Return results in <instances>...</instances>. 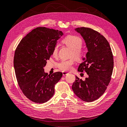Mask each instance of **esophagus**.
Listing matches in <instances>:
<instances>
[{"instance_id":"1","label":"esophagus","mask_w":127,"mask_h":127,"mask_svg":"<svg viewBox=\"0 0 127 127\" xmlns=\"http://www.w3.org/2000/svg\"><path fill=\"white\" fill-rule=\"evenodd\" d=\"M68 74V72H65V71H63V75H67Z\"/></svg>"}]
</instances>
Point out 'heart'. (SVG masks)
<instances>
[{
  "instance_id": "1",
  "label": "heart",
  "mask_w": 127,
  "mask_h": 127,
  "mask_svg": "<svg viewBox=\"0 0 127 127\" xmlns=\"http://www.w3.org/2000/svg\"><path fill=\"white\" fill-rule=\"evenodd\" d=\"M63 42L72 49L71 57H74L78 61H80L83 59L84 57V52L81 48L82 45V41L80 37L73 35H69L63 39ZM58 48V45H55L53 51L54 56L57 55ZM74 63V59L72 58L67 60H62L58 64L57 66L59 69L63 71H69L72 68Z\"/></svg>"
}]
</instances>
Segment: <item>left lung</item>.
I'll use <instances>...</instances> for the list:
<instances>
[{
  "instance_id": "obj_1",
  "label": "left lung",
  "mask_w": 127,
  "mask_h": 127,
  "mask_svg": "<svg viewBox=\"0 0 127 127\" xmlns=\"http://www.w3.org/2000/svg\"><path fill=\"white\" fill-rule=\"evenodd\" d=\"M75 31L82 36L88 49L78 71H85L88 77L82 80L76 76L72 89L81 99L92 102L104 94L110 82L114 68L113 53L107 39L98 32L84 27Z\"/></svg>"
}]
</instances>
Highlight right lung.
Listing matches in <instances>:
<instances>
[{"label":"right lung","mask_w":127,"mask_h":127,"mask_svg":"<svg viewBox=\"0 0 127 127\" xmlns=\"http://www.w3.org/2000/svg\"><path fill=\"white\" fill-rule=\"evenodd\" d=\"M62 31L45 27L33 30L17 46L14 56V68L19 87L24 95L36 103H44L55 93V85L62 77L61 72L48 74L44 67L53 55Z\"/></svg>","instance_id":"1"}]
</instances>
